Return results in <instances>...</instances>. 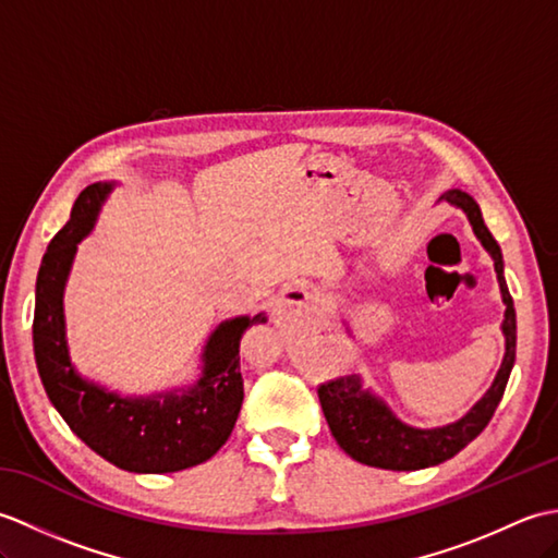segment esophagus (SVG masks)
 Instances as JSON below:
<instances>
[{
  "label": "esophagus",
  "mask_w": 558,
  "mask_h": 558,
  "mask_svg": "<svg viewBox=\"0 0 558 558\" xmlns=\"http://www.w3.org/2000/svg\"><path fill=\"white\" fill-rule=\"evenodd\" d=\"M316 294L312 290L306 288H286L280 292L278 302L272 304V322H276L278 326H286L290 324L292 318L302 316L304 312L314 310L316 304Z\"/></svg>",
  "instance_id": "obj_1"
}]
</instances>
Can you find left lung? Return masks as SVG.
I'll return each mask as SVG.
<instances>
[{"label": "left lung", "instance_id": "obj_1", "mask_svg": "<svg viewBox=\"0 0 558 558\" xmlns=\"http://www.w3.org/2000/svg\"><path fill=\"white\" fill-rule=\"evenodd\" d=\"M441 198L465 213L472 225V232L477 234L482 246L487 248L489 256L494 258L496 280H499L501 300L506 304L501 324L506 338V354L501 369L496 372L494 384L489 386L487 393L470 408L465 417H460L458 422H450L446 426H434V429H417V426H410L398 420L393 410H390L381 398L362 386L360 376H340L333 378V381L318 386V400H322V410L338 446L345 450L350 458L372 468L398 472L424 470L460 453L472 438H477L484 432V426L494 417L515 362V310L513 298L511 292H508L504 278L501 246L496 244L492 232L487 230V225H484L482 210L475 198L460 192V189H450Z\"/></svg>", "mask_w": 558, "mask_h": 558}]
</instances>
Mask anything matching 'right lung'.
<instances>
[{
	"mask_svg": "<svg viewBox=\"0 0 558 558\" xmlns=\"http://www.w3.org/2000/svg\"><path fill=\"white\" fill-rule=\"evenodd\" d=\"M112 186L83 189L43 256L35 282V364L47 398L90 450L126 472H180L216 456L230 438L244 400L240 340L248 326L266 324V316L228 318L213 330L201 352L198 381L189 388L129 398L83 378L69 357L64 286L76 246L93 230Z\"/></svg>",
	"mask_w": 558,
	"mask_h": 558,
	"instance_id": "add662e5",
	"label": "right lung"
}]
</instances>
